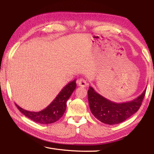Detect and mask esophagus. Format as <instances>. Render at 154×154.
Wrapping results in <instances>:
<instances>
[{"instance_id":"1","label":"esophagus","mask_w":154,"mask_h":154,"mask_svg":"<svg viewBox=\"0 0 154 154\" xmlns=\"http://www.w3.org/2000/svg\"><path fill=\"white\" fill-rule=\"evenodd\" d=\"M77 85L80 87H85L87 86V81L84 79H79L77 81Z\"/></svg>"}]
</instances>
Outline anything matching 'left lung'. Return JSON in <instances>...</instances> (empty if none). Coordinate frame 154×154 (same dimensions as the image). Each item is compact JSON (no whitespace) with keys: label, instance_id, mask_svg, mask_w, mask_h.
<instances>
[{"label":"left lung","instance_id":"obj_1","mask_svg":"<svg viewBox=\"0 0 154 154\" xmlns=\"http://www.w3.org/2000/svg\"><path fill=\"white\" fill-rule=\"evenodd\" d=\"M146 89L136 99L128 102L116 103L97 93L93 87L88 90V100L91 112L103 123L114 125L124 122L140 109Z\"/></svg>","mask_w":154,"mask_h":154}]
</instances>
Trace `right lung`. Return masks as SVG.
<instances>
[{
    "label": "right lung",
    "instance_id": "add662e5",
    "mask_svg": "<svg viewBox=\"0 0 154 154\" xmlns=\"http://www.w3.org/2000/svg\"><path fill=\"white\" fill-rule=\"evenodd\" d=\"M76 80H73L65 85L50 105L39 112H32L24 110L16 104L20 112L32 120L39 124H51L56 122L63 115L66 110V103L76 88Z\"/></svg>",
    "mask_w": 154,
    "mask_h": 154
}]
</instances>
